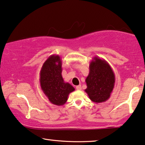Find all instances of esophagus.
<instances>
[{"instance_id":"34e87169","label":"esophagus","mask_w":145,"mask_h":145,"mask_svg":"<svg viewBox=\"0 0 145 145\" xmlns=\"http://www.w3.org/2000/svg\"><path fill=\"white\" fill-rule=\"evenodd\" d=\"M81 85H78V86H76V89L78 90H81Z\"/></svg>"}]
</instances>
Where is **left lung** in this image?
Segmentation results:
<instances>
[{
  "label": "left lung",
  "instance_id": "8db88e82",
  "mask_svg": "<svg viewBox=\"0 0 145 145\" xmlns=\"http://www.w3.org/2000/svg\"><path fill=\"white\" fill-rule=\"evenodd\" d=\"M85 91L94 103L105 102L110 98L115 83V75L106 60L94 57L89 64Z\"/></svg>",
  "mask_w": 145,
  "mask_h": 145
}]
</instances>
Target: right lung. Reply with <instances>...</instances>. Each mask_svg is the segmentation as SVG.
Segmentation results:
<instances>
[{
    "label": "right lung",
    "mask_w": 145,
    "mask_h": 145,
    "mask_svg": "<svg viewBox=\"0 0 145 145\" xmlns=\"http://www.w3.org/2000/svg\"><path fill=\"white\" fill-rule=\"evenodd\" d=\"M62 60L58 55L47 58L40 73V86L48 100L54 105L61 106L68 100V95L75 88L64 82L62 76Z\"/></svg>",
    "instance_id": "1"
}]
</instances>
